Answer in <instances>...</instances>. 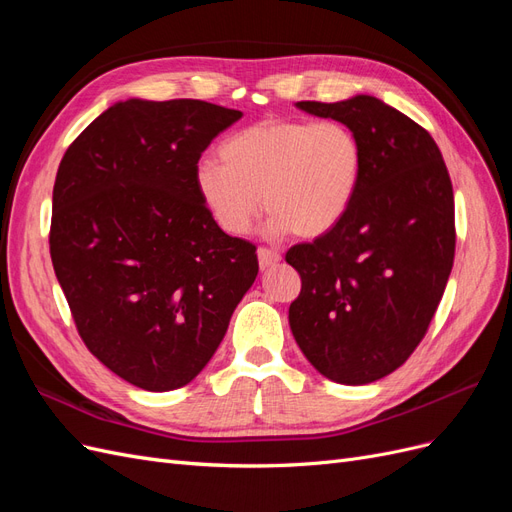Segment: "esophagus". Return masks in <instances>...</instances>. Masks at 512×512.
Here are the masks:
<instances>
[{
    "mask_svg": "<svg viewBox=\"0 0 512 512\" xmlns=\"http://www.w3.org/2000/svg\"><path fill=\"white\" fill-rule=\"evenodd\" d=\"M280 260H282V254H280V252L269 250V247H258V265H260L262 271L273 267V265H277V262H280Z\"/></svg>",
    "mask_w": 512,
    "mask_h": 512,
    "instance_id": "obj_1",
    "label": "esophagus"
}]
</instances>
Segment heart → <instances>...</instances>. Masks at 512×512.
<instances>
[{
	"label": "heart",
	"mask_w": 512,
	"mask_h": 512,
	"mask_svg": "<svg viewBox=\"0 0 512 512\" xmlns=\"http://www.w3.org/2000/svg\"><path fill=\"white\" fill-rule=\"evenodd\" d=\"M220 160L196 164L194 188L232 237L250 232L262 200L271 237L327 235L350 211L365 166L359 136L344 123L301 119H265L230 134Z\"/></svg>",
	"instance_id": "heart-1"
}]
</instances>
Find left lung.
Segmentation results:
<instances>
[{
    "mask_svg": "<svg viewBox=\"0 0 512 512\" xmlns=\"http://www.w3.org/2000/svg\"><path fill=\"white\" fill-rule=\"evenodd\" d=\"M348 126L363 145V179L346 218L288 250L301 275L294 339L324 378L369 384L421 344L455 258V198L431 134L374 96L297 102Z\"/></svg>",
    "mask_w": 512,
    "mask_h": 512,
    "instance_id": "obj_1",
    "label": "left lung"
}]
</instances>
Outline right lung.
<instances>
[{
    "mask_svg": "<svg viewBox=\"0 0 512 512\" xmlns=\"http://www.w3.org/2000/svg\"><path fill=\"white\" fill-rule=\"evenodd\" d=\"M243 117L203 100H126L61 158L51 260L79 335L138 389L192 382L258 275L256 247L228 237L194 188V168Z\"/></svg>",
    "mask_w": 512,
    "mask_h": 512,
    "instance_id": "obj_1",
    "label": "right lung"
}]
</instances>
